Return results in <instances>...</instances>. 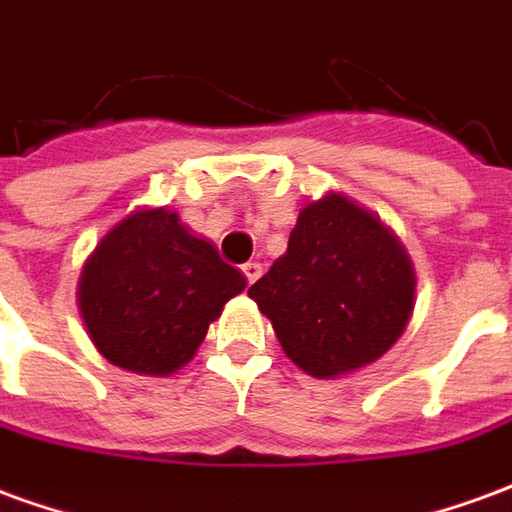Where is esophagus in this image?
<instances>
[{
	"label": "esophagus",
	"instance_id": "obj_1",
	"mask_svg": "<svg viewBox=\"0 0 512 512\" xmlns=\"http://www.w3.org/2000/svg\"><path fill=\"white\" fill-rule=\"evenodd\" d=\"M241 271H244L246 282L252 285V282H257V279H260V274H263V266H260V263H244V266H241Z\"/></svg>",
	"mask_w": 512,
	"mask_h": 512
}]
</instances>
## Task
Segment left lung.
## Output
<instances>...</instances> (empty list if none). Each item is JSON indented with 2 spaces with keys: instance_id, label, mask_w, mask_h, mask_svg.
Segmentation results:
<instances>
[{
  "instance_id": "left-lung-1",
  "label": "left lung",
  "mask_w": 512,
  "mask_h": 512,
  "mask_svg": "<svg viewBox=\"0 0 512 512\" xmlns=\"http://www.w3.org/2000/svg\"><path fill=\"white\" fill-rule=\"evenodd\" d=\"M285 354L310 376L376 362L414 310V268L395 235L329 194L299 213L288 252L249 288Z\"/></svg>"
}]
</instances>
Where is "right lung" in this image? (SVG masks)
<instances>
[{"mask_svg":"<svg viewBox=\"0 0 512 512\" xmlns=\"http://www.w3.org/2000/svg\"><path fill=\"white\" fill-rule=\"evenodd\" d=\"M244 288V274L194 238L178 213L156 208L131 213L106 233L82 271L79 310L112 365L169 376Z\"/></svg>","mask_w":512,"mask_h":512,"instance_id":"right-lung-1","label":"right lung"}]
</instances>
